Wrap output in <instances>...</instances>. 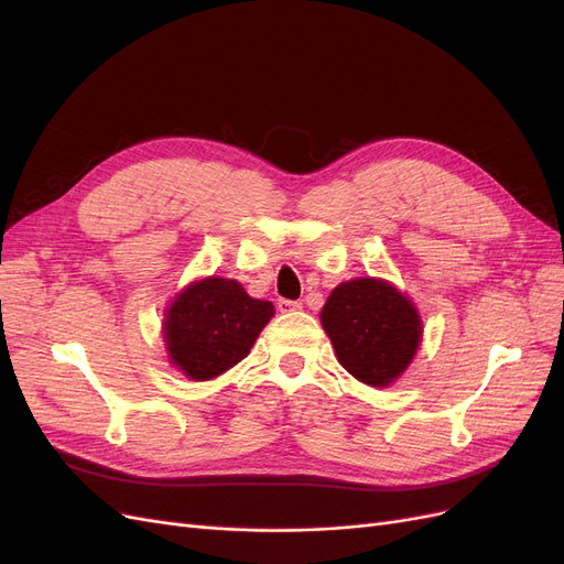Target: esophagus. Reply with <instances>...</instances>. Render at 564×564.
<instances>
[{
    "mask_svg": "<svg viewBox=\"0 0 564 564\" xmlns=\"http://www.w3.org/2000/svg\"><path fill=\"white\" fill-rule=\"evenodd\" d=\"M278 308H280V313H294V311H301V308H303V303H301V301H289V299H280Z\"/></svg>",
    "mask_w": 564,
    "mask_h": 564,
    "instance_id": "esophagus-1",
    "label": "esophagus"
}]
</instances>
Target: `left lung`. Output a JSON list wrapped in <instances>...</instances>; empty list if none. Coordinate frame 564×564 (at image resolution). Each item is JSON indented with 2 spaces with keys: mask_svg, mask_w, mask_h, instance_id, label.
Here are the masks:
<instances>
[{
  "mask_svg": "<svg viewBox=\"0 0 564 564\" xmlns=\"http://www.w3.org/2000/svg\"><path fill=\"white\" fill-rule=\"evenodd\" d=\"M319 319L338 362L373 388H386L400 377L414 360L423 334L414 303L373 278L340 282Z\"/></svg>",
  "mask_w": 564,
  "mask_h": 564,
  "instance_id": "1",
  "label": "left lung"
}]
</instances>
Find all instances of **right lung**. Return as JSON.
I'll return each instance as SVG.
<instances>
[{
	"instance_id": "obj_1",
	"label": "right lung",
	"mask_w": 564,
	"mask_h": 564,
	"mask_svg": "<svg viewBox=\"0 0 564 564\" xmlns=\"http://www.w3.org/2000/svg\"><path fill=\"white\" fill-rule=\"evenodd\" d=\"M272 315L270 301L251 299L235 280L212 275L187 284L164 317L169 360L187 379L209 381L245 360Z\"/></svg>"
}]
</instances>
